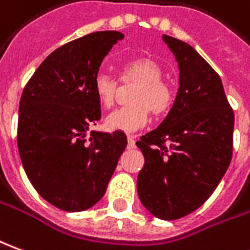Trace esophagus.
<instances>
[{
	"label": "esophagus",
	"instance_id": "esophagus-1",
	"mask_svg": "<svg viewBox=\"0 0 250 250\" xmlns=\"http://www.w3.org/2000/svg\"><path fill=\"white\" fill-rule=\"evenodd\" d=\"M127 141H128V147L134 149L135 147V137L134 135H127Z\"/></svg>",
	"mask_w": 250,
	"mask_h": 250
}]
</instances>
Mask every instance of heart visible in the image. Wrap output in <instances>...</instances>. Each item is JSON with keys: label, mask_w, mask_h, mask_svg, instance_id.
Returning a JSON list of instances; mask_svg holds the SVG:
<instances>
[{"label": "heart", "mask_w": 250, "mask_h": 250, "mask_svg": "<svg viewBox=\"0 0 250 250\" xmlns=\"http://www.w3.org/2000/svg\"><path fill=\"white\" fill-rule=\"evenodd\" d=\"M165 70L160 62L147 57L127 61L122 66L120 81L137 83L131 93L132 104L119 108L108 115L105 125L109 130L135 131L147 123L150 112L155 118H162L170 112L174 104V90L164 80ZM93 89L101 107L111 108L115 104L119 81L104 71L97 73Z\"/></svg>", "instance_id": "1"}]
</instances>
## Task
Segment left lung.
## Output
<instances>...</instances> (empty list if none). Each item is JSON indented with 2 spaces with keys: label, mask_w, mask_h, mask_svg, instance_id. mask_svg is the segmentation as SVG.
I'll use <instances>...</instances> for the list:
<instances>
[{
  "label": "left lung",
  "mask_w": 250,
  "mask_h": 250,
  "mask_svg": "<svg viewBox=\"0 0 250 250\" xmlns=\"http://www.w3.org/2000/svg\"><path fill=\"white\" fill-rule=\"evenodd\" d=\"M162 38L179 62L180 88L167 119L137 142L145 157L138 196L153 215L173 221L198 210L226 173L234 112L219 76L193 47Z\"/></svg>",
  "instance_id": "obj_1"
}]
</instances>
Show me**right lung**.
Instances as JSON below:
<instances>
[{
    "mask_svg": "<svg viewBox=\"0 0 250 250\" xmlns=\"http://www.w3.org/2000/svg\"><path fill=\"white\" fill-rule=\"evenodd\" d=\"M123 38L100 31L71 40L42 62L22 90L17 123L22 167L40 196L61 210L95 206L127 146L122 131L88 132L101 118L95 77Z\"/></svg>",
    "mask_w": 250,
    "mask_h": 250,
    "instance_id": "1",
    "label": "right lung"
}]
</instances>
